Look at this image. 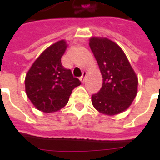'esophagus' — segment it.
Wrapping results in <instances>:
<instances>
[{
  "label": "esophagus",
  "instance_id": "34e87169",
  "mask_svg": "<svg viewBox=\"0 0 160 160\" xmlns=\"http://www.w3.org/2000/svg\"><path fill=\"white\" fill-rule=\"evenodd\" d=\"M86 77H87V72H83V73H82V76L80 78V80L81 81V82H82V83H83L84 81H85Z\"/></svg>",
  "mask_w": 160,
  "mask_h": 160
}]
</instances>
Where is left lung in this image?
<instances>
[{"instance_id": "8db88e82", "label": "left lung", "mask_w": 160, "mask_h": 160, "mask_svg": "<svg viewBox=\"0 0 160 160\" xmlns=\"http://www.w3.org/2000/svg\"><path fill=\"white\" fill-rule=\"evenodd\" d=\"M89 46L103 77L100 91L92 96V105L107 116L123 112L137 94L136 73L123 50L113 41L93 37L89 39Z\"/></svg>"}]
</instances>
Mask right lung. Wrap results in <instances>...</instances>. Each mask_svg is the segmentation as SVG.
<instances>
[{"instance_id":"obj_1","label":"right lung","mask_w":160,"mask_h":160,"mask_svg":"<svg viewBox=\"0 0 160 160\" xmlns=\"http://www.w3.org/2000/svg\"><path fill=\"white\" fill-rule=\"evenodd\" d=\"M67 42L60 40L43 50L33 62L25 79L26 92L35 107L44 113H52L67 104L74 87L80 81L70 69L62 65Z\"/></svg>"}]
</instances>
